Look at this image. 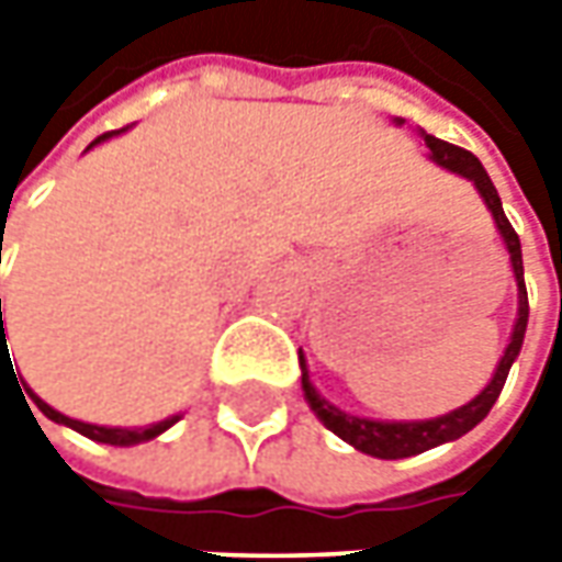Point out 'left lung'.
<instances>
[{
	"mask_svg": "<svg viewBox=\"0 0 562 562\" xmlns=\"http://www.w3.org/2000/svg\"><path fill=\"white\" fill-rule=\"evenodd\" d=\"M397 124H403V119H394ZM422 143L428 149V159L435 165H441L447 171L465 178L469 184L479 190V196L485 200L487 212L494 218V227L501 231V240H504V249L509 252V266H513V278H516V322H513V335H509V344L504 347V357L497 362L494 375L487 381L485 387L475 394V397L443 413V416H435V419H416V422H381V419H366V416H353V413H344L340 406H335L331 400H325L315 384L310 381V366H306V357L300 353V369H303V397L310 403L318 422L335 431L340 441H347L350 447H357L359 453H369V457H378V460H403V457H416V453H425L431 447H441V443L457 441L463 438L465 431H472L479 422L485 419L491 413V406L497 403L504 384H507L509 366L516 362L519 350H522V337H526V325H529V293H526V278H522V247H519V234L513 231V225L504 215V205H501V196L487 178L485 165L479 162L472 153H465L453 143H443L431 134L419 131Z\"/></svg>",
	"mask_w": 562,
	"mask_h": 562,
	"instance_id": "left-lung-1",
	"label": "left lung"
}]
</instances>
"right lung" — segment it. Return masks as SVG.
I'll return each mask as SVG.
<instances>
[{
  "label": "right lung",
  "instance_id": "obj_1",
  "mask_svg": "<svg viewBox=\"0 0 562 562\" xmlns=\"http://www.w3.org/2000/svg\"><path fill=\"white\" fill-rule=\"evenodd\" d=\"M121 131H112V134H102L97 140L90 143L87 149H93L97 143H105L109 137H115ZM9 357V340H5V328H2V300H0V369H2V359ZM31 400L36 403V409L46 416V419L58 422V425H65V428H75L77 435H83V438H90V441H99V443H112V447H134V443H143V441H153V438H159L162 431H168L175 422L181 419V413L178 416H168L162 422H153V425H143V428H109V425H90V422H80V419H71V416H65V413H58L53 409L46 400H40L33 394L31 387H24Z\"/></svg>",
  "mask_w": 562,
  "mask_h": 562
}]
</instances>
